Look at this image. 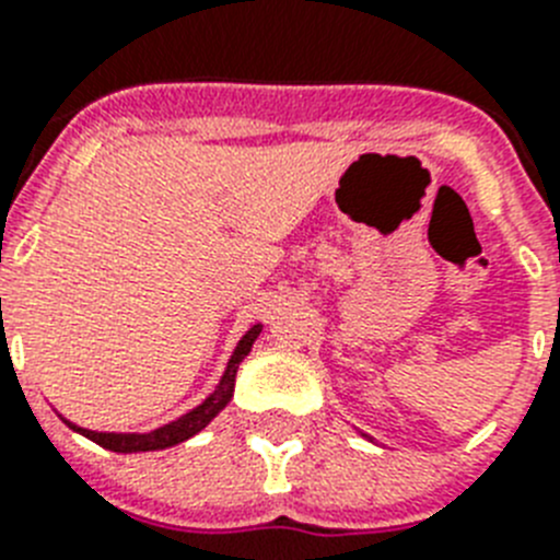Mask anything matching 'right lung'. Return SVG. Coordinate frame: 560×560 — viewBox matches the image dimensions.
<instances>
[{"mask_svg":"<svg viewBox=\"0 0 560 560\" xmlns=\"http://www.w3.org/2000/svg\"><path fill=\"white\" fill-rule=\"evenodd\" d=\"M260 330H264V325L257 323V325H252L244 336H241L237 348L232 350L230 361H226V370H224V375H221L219 387L212 389V393L201 400L199 407L190 409V412H185L182 418L171 420V423H165V427L151 429V432H92V429H81V427H75V423H69L67 418H61V420L67 423L69 429H72V432L83 434V438H89L92 443H97V446L108 448V452H117V454L160 452V448H171V446H176V443H185V440H190L192 434H199L201 429H205L207 423H210V420L215 418V415H219L226 404H230L232 393H235L237 364H241V361L249 355L252 345H255V339L260 336Z\"/></svg>","mask_w":560,"mask_h":560,"instance_id":"right-lung-1","label":"right lung"}]
</instances>
